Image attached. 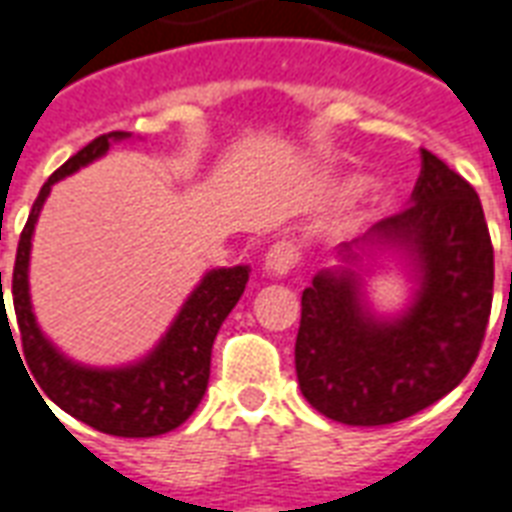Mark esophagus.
I'll use <instances>...</instances> for the list:
<instances>
[{
    "instance_id": "obj_1",
    "label": "esophagus",
    "mask_w": 512,
    "mask_h": 512,
    "mask_svg": "<svg viewBox=\"0 0 512 512\" xmlns=\"http://www.w3.org/2000/svg\"><path fill=\"white\" fill-rule=\"evenodd\" d=\"M299 263V252L290 241H277L266 255V274L271 277H288L293 266Z\"/></svg>"
}]
</instances>
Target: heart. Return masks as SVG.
Masks as SVG:
<instances>
[{
  "label": "heart",
  "instance_id": "1",
  "mask_svg": "<svg viewBox=\"0 0 512 512\" xmlns=\"http://www.w3.org/2000/svg\"><path fill=\"white\" fill-rule=\"evenodd\" d=\"M356 189H359V178H356V175H348V178H343L340 183H337V191H356ZM389 202H392V197H389V191H386L384 186H373V189H370V205H373L376 211H384Z\"/></svg>",
  "mask_w": 512,
  "mask_h": 512
}]
</instances>
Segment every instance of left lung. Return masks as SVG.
I'll return each mask as SVG.
<instances>
[{
  "label": "left lung",
  "instance_id": "8db88e82",
  "mask_svg": "<svg viewBox=\"0 0 512 512\" xmlns=\"http://www.w3.org/2000/svg\"><path fill=\"white\" fill-rule=\"evenodd\" d=\"M397 254L418 282L409 307L378 316L362 259ZM301 293L296 376L315 411L343 425H389L433 406L472 370L494 301V246L477 191L422 150L406 211L337 246Z\"/></svg>",
  "mask_w": 512,
  "mask_h": 512
}]
</instances>
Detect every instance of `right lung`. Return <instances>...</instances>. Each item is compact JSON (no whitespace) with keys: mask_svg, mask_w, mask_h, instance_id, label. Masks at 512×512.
Here are the masks:
<instances>
[{"mask_svg":"<svg viewBox=\"0 0 512 512\" xmlns=\"http://www.w3.org/2000/svg\"><path fill=\"white\" fill-rule=\"evenodd\" d=\"M128 136L131 134L126 131L98 136L43 183L18 241L16 268H13V307H16L18 334L24 345L29 376L38 381L46 397H51L71 417L82 419L101 433L123 436V439H147L175 430L200 406L211 376L213 340L222 329L224 318L233 312L244 293L249 282V266L211 268L200 279V285L191 290L175 321L169 323L167 334L139 362L123 367H90L68 359L51 343L35 321L32 299H29V252H32V233L43 211V202L57 180L68 178L76 169L106 156L112 142ZM5 318L7 310L2 299L0 326L5 323L10 332V321Z\"/></svg>","mask_w":512,"mask_h":512,"instance_id":"1","label":"right lung"}]
</instances>
